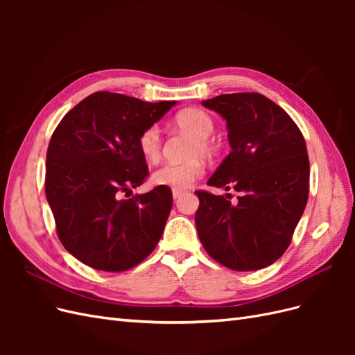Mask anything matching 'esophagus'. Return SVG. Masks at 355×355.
<instances>
[{
	"label": "esophagus",
	"instance_id": "esophagus-1",
	"mask_svg": "<svg viewBox=\"0 0 355 355\" xmlns=\"http://www.w3.org/2000/svg\"><path fill=\"white\" fill-rule=\"evenodd\" d=\"M171 192H173V198L176 200V198H179L182 194H184V189H179V188H173V189H171Z\"/></svg>",
	"mask_w": 355,
	"mask_h": 355
}]
</instances>
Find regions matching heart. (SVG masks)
Returning a JSON list of instances; mask_svg holds the SVG:
<instances>
[{"label":"heart","mask_w":355,"mask_h":355,"mask_svg":"<svg viewBox=\"0 0 355 355\" xmlns=\"http://www.w3.org/2000/svg\"><path fill=\"white\" fill-rule=\"evenodd\" d=\"M175 121L179 128L188 135L196 137V144L192 146V155L202 154L210 155L213 146L209 141L214 130V123L211 116L202 110L188 108L178 112ZM137 148L146 161H155L161 155V132L157 124L148 125L137 137ZM204 175V164L201 159H191L187 163H167L161 166L153 173V182L159 187L168 188H188L189 185Z\"/></svg>","instance_id":"obj_1"}]
</instances>
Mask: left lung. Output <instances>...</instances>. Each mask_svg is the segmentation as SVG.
Segmentation results:
<instances>
[{
  "instance_id": "obj_1",
  "label": "left lung",
  "mask_w": 355,
  "mask_h": 355,
  "mask_svg": "<svg viewBox=\"0 0 355 355\" xmlns=\"http://www.w3.org/2000/svg\"><path fill=\"white\" fill-rule=\"evenodd\" d=\"M201 103L227 120L231 145L207 185L241 196L231 204L223 196L196 191L200 241L230 270H261L286 252L305 210V139L288 114L261 93L220 94Z\"/></svg>"
}]
</instances>
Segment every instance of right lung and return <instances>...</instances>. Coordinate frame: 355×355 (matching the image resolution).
Here are the masks:
<instances>
[{
    "instance_id": "add662e5",
    "label": "right lung",
    "mask_w": 355,
    "mask_h": 355,
    "mask_svg": "<svg viewBox=\"0 0 355 355\" xmlns=\"http://www.w3.org/2000/svg\"><path fill=\"white\" fill-rule=\"evenodd\" d=\"M176 102L149 103L96 92L62 118L46 161V197L63 247L90 268L127 271L151 254L164 231L168 187L123 200L149 171L137 137Z\"/></svg>"
}]
</instances>
